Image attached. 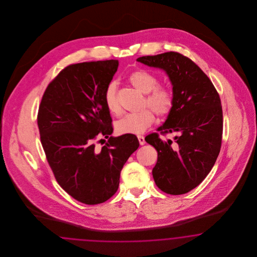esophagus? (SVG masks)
Returning a JSON list of instances; mask_svg holds the SVG:
<instances>
[{"label":"esophagus","mask_w":257,"mask_h":257,"mask_svg":"<svg viewBox=\"0 0 257 257\" xmlns=\"http://www.w3.org/2000/svg\"><path fill=\"white\" fill-rule=\"evenodd\" d=\"M138 139H139V141H140V145H144L145 144V140H144L143 136H138Z\"/></svg>","instance_id":"obj_1"}]
</instances>
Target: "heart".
Listing matches in <instances>:
<instances>
[{"instance_id": "obj_1", "label": "heart", "mask_w": 257, "mask_h": 257, "mask_svg": "<svg viewBox=\"0 0 257 257\" xmlns=\"http://www.w3.org/2000/svg\"><path fill=\"white\" fill-rule=\"evenodd\" d=\"M128 81L141 93L146 94L144 107L149 106L152 108L158 117H166L171 113L174 105V94L171 88L158 86L159 80L155 74L147 70H135L128 76ZM103 101L111 114H120L121 107L117 98V86L115 82H110L105 87ZM151 110L146 108L139 113L127 114L116 122V132L119 135L142 134L155 121V114Z\"/></svg>"}]
</instances>
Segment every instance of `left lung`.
<instances>
[{
  "label": "left lung",
  "instance_id": "left-lung-1",
  "mask_svg": "<svg viewBox=\"0 0 257 257\" xmlns=\"http://www.w3.org/2000/svg\"><path fill=\"white\" fill-rule=\"evenodd\" d=\"M137 61L163 69L171 79L174 105L157 131L180 135L174 144L161 140L158 133L145 140L157 151L153 169L156 186L167 194H185L202 183L218 158L223 130L219 95L200 67L179 53L147 55Z\"/></svg>",
  "mask_w": 257,
  "mask_h": 257
}]
</instances>
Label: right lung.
I'll list each match as a JSON object with an SVG mask.
<instances>
[{
	"mask_svg": "<svg viewBox=\"0 0 257 257\" xmlns=\"http://www.w3.org/2000/svg\"><path fill=\"white\" fill-rule=\"evenodd\" d=\"M117 60L71 64L48 85L38 113L40 141L55 179L76 201L98 204L117 192L120 171L140 146L135 135L110 137L103 94ZM109 140L101 149L95 143Z\"/></svg>",
	"mask_w": 257,
	"mask_h": 257,
	"instance_id": "add662e5",
	"label": "right lung"
}]
</instances>
